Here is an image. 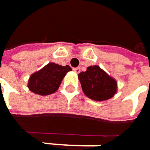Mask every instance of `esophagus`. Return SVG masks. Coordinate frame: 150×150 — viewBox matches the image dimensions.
Masks as SVG:
<instances>
[{
	"instance_id": "esophagus-1",
	"label": "esophagus",
	"mask_w": 150,
	"mask_h": 150,
	"mask_svg": "<svg viewBox=\"0 0 150 150\" xmlns=\"http://www.w3.org/2000/svg\"><path fill=\"white\" fill-rule=\"evenodd\" d=\"M74 71H75V73H77V74L80 73V72H81V68H80V67L75 68V69H74Z\"/></svg>"
}]
</instances>
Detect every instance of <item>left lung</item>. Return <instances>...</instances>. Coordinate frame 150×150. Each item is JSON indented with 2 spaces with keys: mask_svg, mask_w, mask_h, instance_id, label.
<instances>
[{
  "mask_svg": "<svg viewBox=\"0 0 150 150\" xmlns=\"http://www.w3.org/2000/svg\"><path fill=\"white\" fill-rule=\"evenodd\" d=\"M84 94L94 101L110 99L116 93V81L99 66H90L78 75Z\"/></svg>",
  "mask_w": 150,
  "mask_h": 150,
  "instance_id": "1",
  "label": "left lung"
}]
</instances>
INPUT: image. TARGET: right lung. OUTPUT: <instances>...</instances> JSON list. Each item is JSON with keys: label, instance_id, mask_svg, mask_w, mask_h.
<instances>
[{"label": "right lung", "instance_id": "obj_1", "mask_svg": "<svg viewBox=\"0 0 150 150\" xmlns=\"http://www.w3.org/2000/svg\"><path fill=\"white\" fill-rule=\"evenodd\" d=\"M70 70L71 68L69 65L61 66L50 62L30 76L28 87L30 91L40 96L53 94L58 89L63 77Z\"/></svg>", "mask_w": 150, "mask_h": 150}]
</instances>
